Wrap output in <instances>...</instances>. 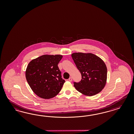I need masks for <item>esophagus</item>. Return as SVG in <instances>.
<instances>
[{"mask_svg":"<svg viewBox=\"0 0 134 134\" xmlns=\"http://www.w3.org/2000/svg\"><path fill=\"white\" fill-rule=\"evenodd\" d=\"M68 80H69L70 81H72V77H70L69 78V79H68Z\"/></svg>","mask_w":134,"mask_h":134,"instance_id":"obj_1","label":"esophagus"}]
</instances>
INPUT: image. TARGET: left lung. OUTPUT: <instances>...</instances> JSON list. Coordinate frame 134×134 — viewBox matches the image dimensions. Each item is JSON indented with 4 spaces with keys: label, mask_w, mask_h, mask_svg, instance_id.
<instances>
[{
    "label": "left lung",
    "mask_w": 134,
    "mask_h": 134,
    "mask_svg": "<svg viewBox=\"0 0 134 134\" xmlns=\"http://www.w3.org/2000/svg\"><path fill=\"white\" fill-rule=\"evenodd\" d=\"M71 56L81 75V81L74 82L75 88L88 96L100 92L105 86L107 79L105 62L91 53H73Z\"/></svg>",
    "instance_id": "8db88e82"
}]
</instances>
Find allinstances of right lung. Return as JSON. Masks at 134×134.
I'll use <instances>...</instances> for the list:
<instances>
[{
  "label": "right lung",
  "instance_id": "add662e5",
  "mask_svg": "<svg viewBox=\"0 0 134 134\" xmlns=\"http://www.w3.org/2000/svg\"><path fill=\"white\" fill-rule=\"evenodd\" d=\"M61 55H43L29 63L25 71L27 81L39 97L49 99L60 91L65 81L58 67Z\"/></svg>",
  "mask_w": 134,
  "mask_h": 134
}]
</instances>
